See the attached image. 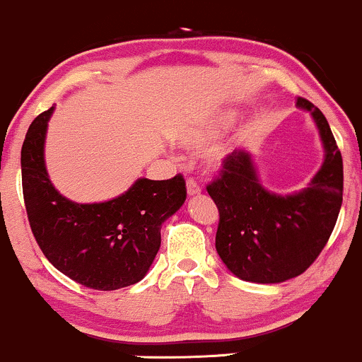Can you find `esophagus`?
Segmentation results:
<instances>
[{
	"label": "esophagus",
	"instance_id": "obj_1",
	"mask_svg": "<svg viewBox=\"0 0 362 362\" xmlns=\"http://www.w3.org/2000/svg\"><path fill=\"white\" fill-rule=\"evenodd\" d=\"M186 193H188V197H197V194L202 193V188H199V185L194 180H189L186 181Z\"/></svg>",
	"mask_w": 362,
	"mask_h": 362
}]
</instances>
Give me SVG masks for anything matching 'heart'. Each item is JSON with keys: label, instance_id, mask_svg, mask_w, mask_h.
Masks as SVG:
<instances>
[{"label": "heart", "instance_id": "heart-1", "mask_svg": "<svg viewBox=\"0 0 362 362\" xmlns=\"http://www.w3.org/2000/svg\"><path fill=\"white\" fill-rule=\"evenodd\" d=\"M228 117H218L215 120H210L203 125L198 127H189V129L181 130L176 135V142L181 147L188 148V151H202L208 144L214 142L215 139H218L223 134L225 129L228 127ZM225 159H227V151L225 148H214V151L208 154V168L218 169L222 168Z\"/></svg>", "mask_w": 362, "mask_h": 362}]
</instances>
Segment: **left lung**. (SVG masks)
Listing matches in <instances>:
<instances>
[{"label": "left lung", "mask_w": 362, "mask_h": 362, "mask_svg": "<svg viewBox=\"0 0 362 362\" xmlns=\"http://www.w3.org/2000/svg\"><path fill=\"white\" fill-rule=\"evenodd\" d=\"M296 106L312 115L324 147V163L307 188L288 194L266 189L249 151L232 152L222 176L206 186L220 214L216 252L244 281L283 283L307 271L341 211L342 156L329 122L303 98Z\"/></svg>", "instance_id": "1"}]
</instances>
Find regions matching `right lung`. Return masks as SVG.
<instances>
[{"label": "right lung", "instance_id": "obj_1", "mask_svg": "<svg viewBox=\"0 0 362 362\" xmlns=\"http://www.w3.org/2000/svg\"><path fill=\"white\" fill-rule=\"evenodd\" d=\"M55 106L32 122L21 147V182L28 222L55 269L86 288L112 291L139 283L160 247V227L182 206L181 174L139 177L125 193L76 203L55 189L45 168V137Z\"/></svg>", "mask_w": 362, "mask_h": 362}]
</instances>
